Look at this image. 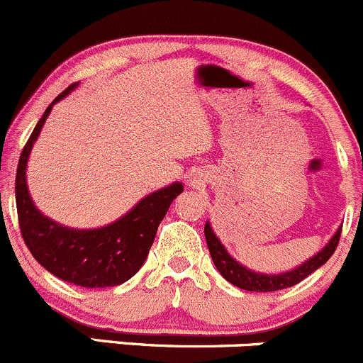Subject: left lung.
<instances>
[{"mask_svg":"<svg viewBox=\"0 0 363 363\" xmlns=\"http://www.w3.org/2000/svg\"><path fill=\"white\" fill-rule=\"evenodd\" d=\"M341 230L342 227L334 234V238L328 241V245L325 246L321 252L316 253L315 257L306 260L304 264L298 265L294 271L283 272V274H260V272L250 271L245 265L236 262V260L227 253V250L223 248V245L218 241V238L215 236V233H213L211 225H209L208 222L206 225H204V236H206V242L209 253H211L213 262H215L218 272L227 279V281L236 285L238 289L248 290V292H276V290H283L289 289V286L297 285L302 279L308 278L311 272H315L320 265L327 262L332 257V253L335 252V248H337Z\"/></svg>","mask_w":363,"mask_h":363,"instance_id":"left-lung-1","label":"left lung"}]
</instances>
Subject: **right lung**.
Returning <instances> with one entry per match:
<instances>
[{"label": "right lung", "mask_w": 363, "mask_h": 363, "mask_svg": "<svg viewBox=\"0 0 363 363\" xmlns=\"http://www.w3.org/2000/svg\"><path fill=\"white\" fill-rule=\"evenodd\" d=\"M77 85L71 84L48 104L28 143L22 148L15 174L18 227L31 255L62 281L85 289L117 286L133 278L145 264L155 239L157 227L166 216L171 203L183 192V185L173 183L166 189L157 190L141 199L121 220L101 229H68L43 216L35 208L28 192L26 164L52 106L69 94Z\"/></svg>", "instance_id": "1"}]
</instances>
